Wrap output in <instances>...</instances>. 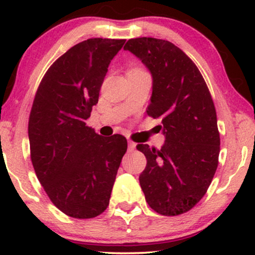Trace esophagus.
<instances>
[{
	"label": "esophagus",
	"instance_id": "obj_1",
	"mask_svg": "<svg viewBox=\"0 0 255 255\" xmlns=\"http://www.w3.org/2000/svg\"><path fill=\"white\" fill-rule=\"evenodd\" d=\"M135 146H136L135 142H133L131 140H128V148H129L130 151H133L134 148H135Z\"/></svg>",
	"mask_w": 255,
	"mask_h": 255
}]
</instances>
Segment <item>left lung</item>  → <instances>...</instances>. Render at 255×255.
I'll use <instances>...</instances> for the list:
<instances>
[{"label": "left lung", "mask_w": 255, "mask_h": 255, "mask_svg": "<svg viewBox=\"0 0 255 255\" xmlns=\"http://www.w3.org/2000/svg\"><path fill=\"white\" fill-rule=\"evenodd\" d=\"M125 50L141 60L152 75L147 115L162 119L160 150L139 144L147 159L139 182L152 210L177 216L204 197L218 166L219 131L211 93L195 63L164 39H129Z\"/></svg>", "instance_id": "left-lung-1"}]
</instances>
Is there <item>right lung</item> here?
Returning <instances> with one entry per match:
<instances>
[{"mask_svg":"<svg viewBox=\"0 0 255 255\" xmlns=\"http://www.w3.org/2000/svg\"><path fill=\"white\" fill-rule=\"evenodd\" d=\"M125 39L91 38L58 57L40 81L28 120L31 160L44 191L73 218L103 213L127 140L86 126L108 67Z\"/></svg>","mask_w":255,"mask_h":255,"instance_id":"add662e5","label":"right lung"}]
</instances>
